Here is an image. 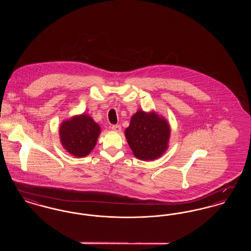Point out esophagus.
<instances>
[{"label": "esophagus", "instance_id": "34e87169", "mask_svg": "<svg viewBox=\"0 0 251 251\" xmlns=\"http://www.w3.org/2000/svg\"><path fill=\"white\" fill-rule=\"evenodd\" d=\"M112 130L115 131H120L121 127H120V125H112Z\"/></svg>", "mask_w": 251, "mask_h": 251}]
</instances>
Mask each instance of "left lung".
Here are the masks:
<instances>
[{"instance_id":"left-lung-1","label":"left lung","mask_w":251,"mask_h":251,"mask_svg":"<svg viewBox=\"0 0 251 251\" xmlns=\"http://www.w3.org/2000/svg\"><path fill=\"white\" fill-rule=\"evenodd\" d=\"M125 136L133 155L140 160L151 161L166 152L170 126L165 118L155 112L138 110L131 117Z\"/></svg>"}]
</instances>
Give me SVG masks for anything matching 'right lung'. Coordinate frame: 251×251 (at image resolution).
<instances>
[{
	"label": "right lung",
	"mask_w": 251,
	"mask_h": 251,
	"mask_svg": "<svg viewBox=\"0 0 251 251\" xmlns=\"http://www.w3.org/2000/svg\"><path fill=\"white\" fill-rule=\"evenodd\" d=\"M100 127L86 114L64 120L59 128L60 141L72 155L84 157L94 149Z\"/></svg>",
	"instance_id": "1"
}]
</instances>
